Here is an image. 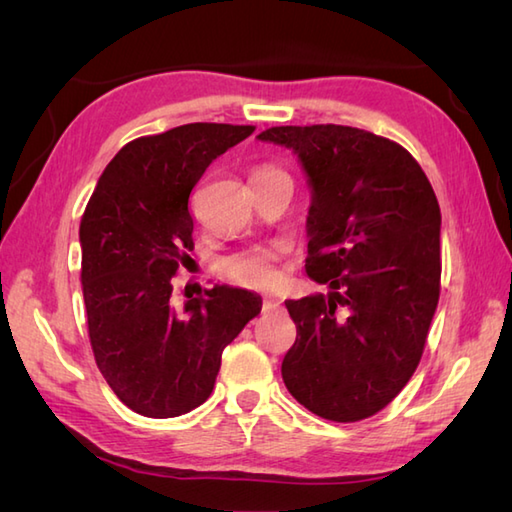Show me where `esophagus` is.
<instances>
[{"mask_svg": "<svg viewBox=\"0 0 512 512\" xmlns=\"http://www.w3.org/2000/svg\"><path fill=\"white\" fill-rule=\"evenodd\" d=\"M279 306H281V301L275 299V297H266V299H264V310H275V308H279Z\"/></svg>", "mask_w": 512, "mask_h": 512, "instance_id": "1", "label": "esophagus"}]
</instances>
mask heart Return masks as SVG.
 <instances>
[{"mask_svg":"<svg viewBox=\"0 0 512 512\" xmlns=\"http://www.w3.org/2000/svg\"><path fill=\"white\" fill-rule=\"evenodd\" d=\"M275 176H284V171L273 165H264L255 171V182ZM277 259V248H250L244 250V253L224 257L220 262V273L235 281V284H242L248 288H270L279 281Z\"/></svg>","mask_w":512,"mask_h":512,"instance_id":"b5f03b06","label":"heart"}]
</instances>
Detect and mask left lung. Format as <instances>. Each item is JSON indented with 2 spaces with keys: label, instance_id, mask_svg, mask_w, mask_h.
<instances>
[{
  "label": "left lung",
  "instance_id": "8db88e82",
  "mask_svg": "<svg viewBox=\"0 0 512 512\" xmlns=\"http://www.w3.org/2000/svg\"><path fill=\"white\" fill-rule=\"evenodd\" d=\"M312 189L306 273L328 295L288 299L292 396L334 422L374 416L416 372L440 299V206L405 147L345 125L270 127Z\"/></svg>",
  "mask_w": 512,
  "mask_h": 512
}]
</instances>
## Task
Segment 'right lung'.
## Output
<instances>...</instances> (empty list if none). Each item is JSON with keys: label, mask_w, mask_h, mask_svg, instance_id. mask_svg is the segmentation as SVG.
Wrapping results in <instances>:
<instances>
[{"label": "right lung", "mask_w": 512, "mask_h": 512, "mask_svg": "<svg viewBox=\"0 0 512 512\" xmlns=\"http://www.w3.org/2000/svg\"><path fill=\"white\" fill-rule=\"evenodd\" d=\"M253 125L189 123L127 143L105 167L81 217V284L92 352L118 400L176 418L211 396L222 352L262 297L213 286L182 306L173 275L193 250L189 195Z\"/></svg>", "instance_id": "add662e5"}]
</instances>
